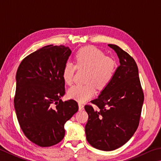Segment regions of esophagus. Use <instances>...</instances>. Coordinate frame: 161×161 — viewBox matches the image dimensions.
<instances>
[{
	"mask_svg": "<svg viewBox=\"0 0 161 161\" xmlns=\"http://www.w3.org/2000/svg\"><path fill=\"white\" fill-rule=\"evenodd\" d=\"M79 109L80 110H82L84 109V105L81 103H79Z\"/></svg>",
	"mask_w": 161,
	"mask_h": 161,
	"instance_id": "obj_1",
	"label": "esophagus"
}]
</instances>
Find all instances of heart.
I'll list each match as a JSON object with an SVG mask.
<instances>
[{
  "label": "heart",
  "mask_w": 161,
  "mask_h": 161,
  "mask_svg": "<svg viewBox=\"0 0 161 161\" xmlns=\"http://www.w3.org/2000/svg\"><path fill=\"white\" fill-rule=\"evenodd\" d=\"M76 65L80 68L88 69L85 84H75L68 91L69 98L83 102L92 97L96 86L103 89L108 85L115 71V62L106 58L100 49L95 46H86L75 54ZM76 66L71 61H67L63 69V79L68 84H71Z\"/></svg>",
  "instance_id": "1"
}]
</instances>
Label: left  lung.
<instances>
[{
	"label": "left lung",
	"instance_id": "obj_1",
	"mask_svg": "<svg viewBox=\"0 0 161 161\" xmlns=\"http://www.w3.org/2000/svg\"><path fill=\"white\" fill-rule=\"evenodd\" d=\"M108 46L118 55L119 65L108 85L91 101L99 109L84 106L89 115L86 140L93 147L106 151L122 147L134 135L144 98L135 60L119 46Z\"/></svg>",
	"mask_w": 161,
	"mask_h": 161
}]
</instances>
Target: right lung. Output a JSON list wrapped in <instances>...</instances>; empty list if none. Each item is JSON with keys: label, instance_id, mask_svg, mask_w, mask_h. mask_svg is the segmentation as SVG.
<instances>
[{"label": "right lung", "instance_id": "add662e5", "mask_svg": "<svg viewBox=\"0 0 161 161\" xmlns=\"http://www.w3.org/2000/svg\"><path fill=\"white\" fill-rule=\"evenodd\" d=\"M71 50L48 45L22 60L16 73L14 104L19 126L31 142L42 147L57 144L65 122L79 109L77 101H63V69Z\"/></svg>", "mask_w": 161, "mask_h": 161}]
</instances>
